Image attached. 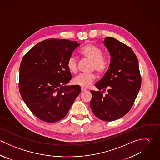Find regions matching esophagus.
<instances>
[{
	"instance_id": "34e87169",
	"label": "esophagus",
	"mask_w": 160,
	"mask_h": 160,
	"mask_svg": "<svg viewBox=\"0 0 160 160\" xmlns=\"http://www.w3.org/2000/svg\"><path fill=\"white\" fill-rule=\"evenodd\" d=\"M87 89H86V88H81V91L82 92H84V91H86Z\"/></svg>"
}]
</instances>
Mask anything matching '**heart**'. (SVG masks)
Segmentation results:
<instances>
[{"mask_svg":"<svg viewBox=\"0 0 160 160\" xmlns=\"http://www.w3.org/2000/svg\"><path fill=\"white\" fill-rule=\"evenodd\" d=\"M81 53L85 57L93 61L92 69H95L99 73L103 72L108 67V60L103 56L102 50L93 44H87L81 50ZM67 65L69 71L75 73L78 70V60L73 56H70L67 60ZM95 79V76L92 73H81L73 79V83L82 88L89 86Z\"/></svg>","mask_w":160,"mask_h":160,"instance_id":"b5f03b06","label":"heart"}]
</instances>
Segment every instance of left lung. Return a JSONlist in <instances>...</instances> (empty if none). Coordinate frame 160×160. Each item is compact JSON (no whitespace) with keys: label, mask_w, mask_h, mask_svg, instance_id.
<instances>
[{"label":"left lung","mask_w":160,"mask_h":160,"mask_svg":"<svg viewBox=\"0 0 160 160\" xmlns=\"http://www.w3.org/2000/svg\"><path fill=\"white\" fill-rule=\"evenodd\" d=\"M103 44L111 60L109 68L95 87L108 93L91 91L92 111L99 119L105 121L116 120L128 113L137 97L141 86L137 57L126 44L111 37L105 38Z\"/></svg>","instance_id":"1"}]
</instances>
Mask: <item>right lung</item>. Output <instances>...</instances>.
<instances>
[{
    "label": "right lung",
    "mask_w": 160,
    "mask_h": 160,
    "mask_svg": "<svg viewBox=\"0 0 160 160\" xmlns=\"http://www.w3.org/2000/svg\"><path fill=\"white\" fill-rule=\"evenodd\" d=\"M79 46L76 41L48 39L23 57L19 90L28 108L39 119L47 122L63 119L81 93L79 86H67L71 79L67 62Z\"/></svg>",
    "instance_id": "obj_1"
}]
</instances>
